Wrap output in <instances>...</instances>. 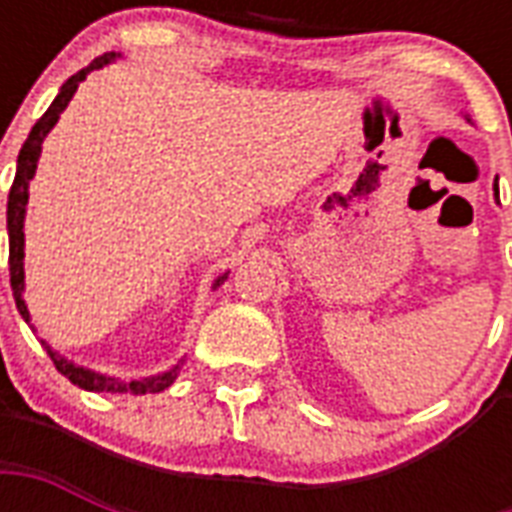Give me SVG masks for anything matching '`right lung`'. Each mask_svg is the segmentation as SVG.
I'll list each match as a JSON object with an SVG mask.
<instances>
[{
  "label": "right lung",
  "mask_w": 512,
  "mask_h": 512,
  "mask_svg": "<svg viewBox=\"0 0 512 512\" xmlns=\"http://www.w3.org/2000/svg\"><path fill=\"white\" fill-rule=\"evenodd\" d=\"M111 58H116V52L100 55V58L92 60L90 66L82 68V71H76V74L71 76L63 87H60L58 98L52 100V106L44 111L42 119L31 127L28 140L23 143V148H20V154H18V172H15V180H12V188H10V199H7V231H10V287L12 292H15V305H18L20 316H23L26 321H28V308L26 303H23L20 292H23V215H26L28 180L34 177L36 162H39V154H42L44 135L55 127L58 116L63 114V108L68 106V100L74 98L79 82H82L84 76L90 74L92 68L106 66ZM223 279H217V284H220ZM50 356L55 369H58L63 377H68V380L74 382V385H79V388L95 390V393H103V390H106V393H132V396L159 393V390H164L172 380H175V369H177L175 366L172 372L162 374V377H151V380L119 382V380H111V377H100V374L95 372H87V369H79V366L68 364V361H63V358H55L52 350H50Z\"/></svg>",
  "instance_id": "1"
}]
</instances>
